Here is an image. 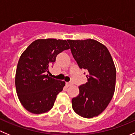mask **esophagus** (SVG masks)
Returning a JSON list of instances; mask_svg holds the SVG:
<instances>
[{"label": "esophagus", "instance_id": "1", "mask_svg": "<svg viewBox=\"0 0 135 135\" xmlns=\"http://www.w3.org/2000/svg\"><path fill=\"white\" fill-rule=\"evenodd\" d=\"M65 84H66V86H67V87H70V86L72 85L73 83H71V82H67V83H65Z\"/></svg>", "mask_w": 135, "mask_h": 135}]
</instances>
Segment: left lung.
I'll use <instances>...</instances> for the list:
<instances>
[{"label": "left lung", "instance_id": "1", "mask_svg": "<svg viewBox=\"0 0 135 135\" xmlns=\"http://www.w3.org/2000/svg\"><path fill=\"white\" fill-rule=\"evenodd\" d=\"M68 42L79 68L89 72L88 82L79 86V95L71 100L73 109L84 118L98 116L108 106L115 92L113 60L107 47L95 40Z\"/></svg>", "mask_w": 135, "mask_h": 135}]
</instances>
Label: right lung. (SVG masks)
I'll return each instance as SVG.
<instances>
[{"label": "right lung", "mask_w": 135, "mask_h": 135, "mask_svg": "<svg viewBox=\"0 0 135 135\" xmlns=\"http://www.w3.org/2000/svg\"><path fill=\"white\" fill-rule=\"evenodd\" d=\"M70 48L66 40L39 39L29 45L21 55L15 85L19 100L27 111L41 114L53 107L65 83L50 78L46 73H49V66L54 64L57 55Z\"/></svg>", "instance_id": "right-lung-1"}]
</instances>
